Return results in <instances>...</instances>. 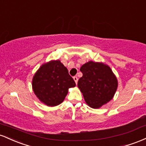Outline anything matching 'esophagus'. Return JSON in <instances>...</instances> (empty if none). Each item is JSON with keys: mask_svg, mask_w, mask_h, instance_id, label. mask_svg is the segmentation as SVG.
<instances>
[{"mask_svg": "<svg viewBox=\"0 0 146 146\" xmlns=\"http://www.w3.org/2000/svg\"><path fill=\"white\" fill-rule=\"evenodd\" d=\"M73 80H74L75 84H77V83H78V78H77L76 76H75V77H73Z\"/></svg>", "mask_w": 146, "mask_h": 146, "instance_id": "esophagus-1", "label": "esophagus"}]
</instances>
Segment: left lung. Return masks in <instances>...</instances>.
Instances as JSON below:
<instances>
[{
	"label": "left lung",
	"instance_id": "obj_1",
	"mask_svg": "<svg viewBox=\"0 0 146 146\" xmlns=\"http://www.w3.org/2000/svg\"><path fill=\"white\" fill-rule=\"evenodd\" d=\"M80 71L83 75L79 79L78 86L90 108H100L113 99L118 82L108 65L89 61L81 66Z\"/></svg>",
	"mask_w": 146,
	"mask_h": 146
}]
</instances>
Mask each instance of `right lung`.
I'll return each mask as SVG.
<instances>
[{
  "label": "right lung",
  "mask_w": 146,
  "mask_h": 146,
  "mask_svg": "<svg viewBox=\"0 0 146 146\" xmlns=\"http://www.w3.org/2000/svg\"><path fill=\"white\" fill-rule=\"evenodd\" d=\"M75 86L68 69L60 60L42 64L32 80V88L39 100L48 106H56L64 101L68 88Z\"/></svg>",
  "instance_id": "obj_1"
}]
</instances>
